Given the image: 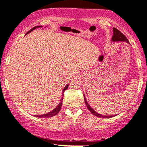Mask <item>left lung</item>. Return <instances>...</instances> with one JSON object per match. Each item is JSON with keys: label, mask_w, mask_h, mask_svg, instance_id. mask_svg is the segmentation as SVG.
<instances>
[{"label": "left lung", "mask_w": 147, "mask_h": 147, "mask_svg": "<svg viewBox=\"0 0 147 147\" xmlns=\"http://www.w3.org/2000/svg\"><path fill=\"white\" fill-rule=\"evenodd\" d=\"M112 41H126L127 43L129 44V41H128V40H127V37L125 36V35L123 34L121 32H120L118 29L115 28V27H113V36H112ZM84 102H85L86 107H87V109H89V111H90V112L92 113L93 115H96V116H97V117H99V118H111V117H113L112 115L111 116V115H101V114H99V113H98L96 112L95 111L93 110V109L90 107V106L89 105V103H88L87 101H86L85 96H84Z\"/></svg>", "instance_id": "1"}]
</instances>
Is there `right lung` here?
Here are the masks:
<instances>
[{
	"label": "right lung",
	"mask_w": 147,
	"mask_h": 147,
	"mask_svg": "<svg viewBox=\"0 0 147 147\" xmlns=\"http://www.w3.org/2000/svg\"><path fill=\"white\" fill-rule=\"evenodd\" d=\"M41 27V26H36V27H33V28H32V29H31L30 30L28 31V32H27V34L29 33V32H32V31L34 30V29H36V28H38V27ZM68 86H69V84H67V85L65 86V87L64 89H63V94H62V98H61V102H60V103H58V106H57V107L55 108V109H54V110H53V111H51V112L48 113H46V114H44V115H37L36 117H38V118H51V117H53V116H54V115H57V113H58L59 112V111H61V106H62V104H63V94H64L65 91L66 89H67V88H68Z\"/></svg>",
	"instance_id": "obj_1"
}]
</instances>
